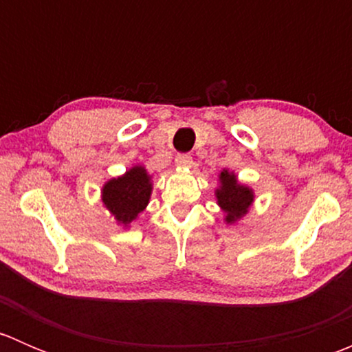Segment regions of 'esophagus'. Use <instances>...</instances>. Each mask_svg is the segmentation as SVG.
Masks as SVG:
<instances>
[{
  "instance_id": "34e87169",
  "label": "esophagus",
  "mask_w": 352,
  "mask_h": 352,
  "mask_svg": "<svg viewBox=\"0 0 352 352\" xmlns=\"http://www.w3.org/2000/svg\"><path fill=\"white\" fill-rule=\"evenodd\" d=\"M175 163L179 166H182V168H187V166L192 165V156L189 153H179L175 156Z\"/></svg>"
}]
</instances>
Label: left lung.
<instances>
[{
	"label": "left lung",
	"mask_w": 352,
	"mask_h": 352,
	"mask_svg": "<svg viewBox=\"0 0 352 352\" xmlns=\"http://www.w3.org/2000/svg\"><path fill=\"white\" fill-rule=\"evenodd\" d=\"M219 182H221V187L216 189L218 204L226 212V223H233L247 214V209L254 202V192L248 187L239 184L236 175L230 173L228 170H223Z\"/></svg>",
	"instance_id": "1"
}]
</instances>
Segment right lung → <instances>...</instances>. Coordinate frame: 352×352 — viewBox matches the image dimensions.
Masks as SVG:
<instances>
[{
    "mask_svg": "<svg viewBox=\"0 0 352 352\" xmlns=\"http://www.w3.org/2000/svg\"><path fill=\"white\" fill-rule=\"evenodd\" d=\"M150 179L144 166H133L122 177L105 184L102 189V201L117 221L129 225L146 208L151 196Z\"/></svg>",
    "mask_w": 352,
    "mask_h": 352,
    "instance_id": "obj_1",
    "label": "right lung"
}]
</instances>
